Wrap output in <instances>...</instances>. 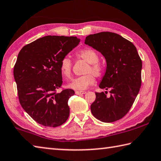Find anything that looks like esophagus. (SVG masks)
<instances>
[{
	"instance_id": "esophagus-1",
	"label": "esophagus",
	"mask_w": 161,
	"mask_h": 161,
	"mask_svg": "<svg viewBox=\"0 0 161 161\" xmlns=\"http://www.w3.org/2000/svg\"><path fill=\"white\" fill-rule=\"evenodd\" d=\"M75 93L77 95H79V94H84L86 93V92L85 91H76L75 92Z\"/></svg>"
}]
</instances>
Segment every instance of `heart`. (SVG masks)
I'll list each match as a JSON object with an SVG mask.
<instances>
[{"label":"heart","instance_id":"b5f03b06","mask_svg":"<svg viewBox=\"0 0 161 161\" xmlns=\"http://www.w3.org/2000/svg\"><path fill=\"white\" fill-rule=\"evenodd\" d=\"M76 55L78 58L83 59L89 63L85 69V73L88 74L74 78L69 84V87L77 90H86L96 82L94 76L100 77L102 75L103 68L98 62L99 60V55L93 49L83 48L78 51ZM72 65V62L68 57L65 56L62 59L60 63V69L64 77L67 78L71 77Z\"/></svg>","mask_w":161,"mask_h":161}]
</instances>
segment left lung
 <instances>
[{"mask_svg":"<svg viewBox=\"0 0 161 161\" xmlns=\"http://www.w3.org/2000/svg\"><path fill=\"white\" fill-rule=\"evenodd\" d=\"M85 44L100 52L106 59V73L99 87L110 90V97L103 92H95L96 99L91 105V112L103 122H115L129 112L139 92L142 60L132 42L114 32L90 35Z\"/></svg>","mask_w":161,"mask_h":161,"instance_id":"1","label":"left lung"}]
</instances>
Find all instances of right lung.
Instances as JSON below:
<instances>
[{"mask_svg": "<svg viewBox=\"0 0 161 161\" xmlns=\"http://www.w3.org/2000/svg\"><path fill=\"white\" fill-rule=\"evenodd\" d=\"M79 42L76 37L48 35L25 45L19 52L14 67L19 102L39 124L56 127L68 119V100L74 91L56 92L62 84L60 63Z\"/></svg>", "mask_w": 161, "mask_h": 161, "instance_id": "1", "label": "right lung"}]
</instances>
